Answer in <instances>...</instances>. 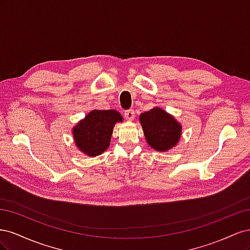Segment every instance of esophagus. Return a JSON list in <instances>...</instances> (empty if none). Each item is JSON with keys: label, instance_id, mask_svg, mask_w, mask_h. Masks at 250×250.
Listing matches in <instances>:
<instances>
[{"label": "esophagus", "instance_id": "obj_1", "mask_svg": "<svg viewBox=\"0 0 250 250\" xmlns=\"http://www.w3.org/2000/svg\"><path fill=\"white\" fill-rule=\"evenodd\" d=\"M124 116L126 118L127 121H133L134 120V111L132 109H129V110H126L124 112Z\"/></svg>", "mask_w": 250, "mask_h": 250}]
</instances>
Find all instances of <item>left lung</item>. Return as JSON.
Returning <instances> with one entry per match:
<instances>
[{
  "label": "left lung",
  "mask_w": 250,
  "mask_h": 250,
  "mask_svg": "<svg viewBox=\"0 0 250 250\" xmlns=\"http://www.w3.org/2000/svg\"><path fill=\"white\" fill-rule=\"evenodd\" d=\"M140 123L147 144L158 152H167L175 147L183 134L178 121L158 106L141 113Z\"/></svg>",
  "instance_id": "obj_1"
}]
</instances>
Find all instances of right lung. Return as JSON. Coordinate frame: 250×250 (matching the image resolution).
Segmentation results:
<instances>
[{
  "instance_id": "right-lung-1",
  "label": "right lung",
  "mask_w": 250,
  "mask_h": 250,
  "mask_svg": "<svg viewBox=\"0 0 250 250\" xmlns=\"http://www.w3.org/2000/svg\"><path fill=\"white\" fill-rule=\"evenodd\" d=\"M123 122V117L115 109H94L73 127L74 144L83 154L95 157L110 145L113 127Z\"/></svg>"
}]
</instances>
